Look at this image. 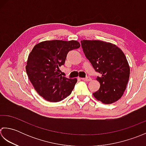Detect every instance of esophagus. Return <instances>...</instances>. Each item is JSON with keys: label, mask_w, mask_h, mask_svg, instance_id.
Wrapping results in <instances>:
<instances>
[{"label": "esophagus", "mask_w": 146, "mask_h": 146, "mask_svg": "<svg viewBox=\"0 0 146 146\" xmlns=\"http://www.w3.org/2000/svg\"><path fill=\"white\" fill-rule=\"evenodd\" d=\"M82 80H83V81H91V78L90 77H86V78H81Z\"/></svg>", "instance_id": "1"}]
</instances>
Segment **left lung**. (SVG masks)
Returning <instances> with one entry per match:
<instances>
[{
  "label": "left lung",
  "mask_w": 146,
  "mask_h": 146,
  "mask_svg": "<svg viewBox=\"0 0 146 146\" xmlns=\"http://www.w3.org/2000/svg\"><path fill=\"white\" fill-rule=\"evenodd\" d=\"M81 43L86 57L101 74L96 78L100 88L93 96L105 104L117 102L123 94L129 79L130 67L125 55L111 43L85 40Z\"/></svg>",
  "instance_id": "obj_1"
}]
</instances>
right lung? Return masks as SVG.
Segmentation results:
<instances>
[{"instance_id": "right-lung-1", "label": "right lung", "mask_w": 146, "mask_h": 146, "mask_svg": "<svg viewBox=\"0 0 146 146\" xmlns=\"http://www.w3.org/2000/svg\"><path fill=\"white\" fill-rule=\"evenodd\" d=\"M75 40L44 41L36 44L28 56L26 70L35 90L50 102L63 100L72 93L77 79L62 76L59 69L68 52L79 48Z\"/></svg>"}]
</instances>
